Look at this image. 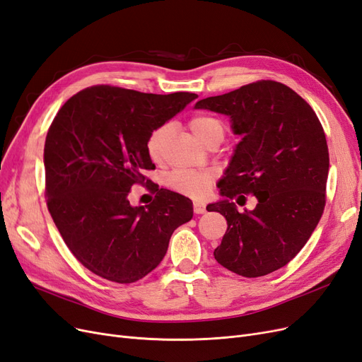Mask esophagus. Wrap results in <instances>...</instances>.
<instances>
[{"mask_svg":"<svg viewBox=\"0 0 362 362\" xmlns=\"http://www.w3.org/2000/svg\"><path fill=\"white\" fill-rule=\"evenodd\" d=\"M193 211H194V214H204V213H206V206L204 202H194Z\"/></svg>","mask_w":362,"mask_h":362,"instance_id":"1","label":"esophagus"}]
</instances>
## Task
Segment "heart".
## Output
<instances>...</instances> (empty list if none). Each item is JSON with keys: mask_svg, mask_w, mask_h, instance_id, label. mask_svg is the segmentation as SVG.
<instances>
[{"mask_svg": "<svg viewBox=\"0 0 362 362\" xmlns=\"http://www.w3.org/2000/svg\"><path fill=\"white\" fill-rule=\"evenodd\" d=\"M189 129L193 132L196 138L204 145L211 141H223L224 138V126L223 122L209 115H196L190 118ZM172 134L170 124H161L157 129L149 133L146 139V153L149 158L158 161L163 156V149ZM216 175L209 170H177L172 172L168 177L166 182L173 192H178L184 196L201 199L205 197L214 182Z\"/></svg>", "mask_w": 362, "mask_h": 362, "instance_id": "heart-1", "label": "heart"}]
</instances>
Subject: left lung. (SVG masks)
I'll use <instances>...</instances> for the list:
<instances>
[{
    "label": "left lung",
    "mask_w": 362,
    "mask_h": 362,
    "mask_svg": "<svg viewBox=\"0 0 362 362\" xmlns=\"http://www.w3.org/2000/svg\"><path fill=\"white\" fill-rule=\"evenodd\" d=\"M194 107L230 117L233 133L243 136L218 184L224 199L209 205L228 221L216 260L248 279L288 265L325 208L329 154L315 110L276 81L248 83ZM238 194L256 195L257 208L240 214L230 202Z\"/></svg>",
    "instance_id": "obj_1"
}]
</instances>
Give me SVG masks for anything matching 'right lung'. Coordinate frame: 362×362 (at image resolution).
Instances as JSON below:
<instances>
[{
  "instance_id": "add662e5",
  "label": "right lung",
  "mask_w": 362,
  "mask_h": 362,
  "mask_svg": "<svg viewBox=\"0 0 362 362\" xmlns=\"http://www.w3.org/2000/svg\"><path fill=\"white\" fill-rule=\"evenodd\" d=\"M194 98L95 85L58 110L45 142L47 209L69 250L95 276L121 284L144 279L165 257L173 230L192 220L182 194L157 189L145 206H132L127 196L145 182L144 170L156 169L149 133Z\"/></svg>"
}]
</instances>
